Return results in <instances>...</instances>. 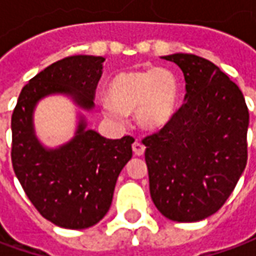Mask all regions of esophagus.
Wrapping results in <instances>:
<instances>
[{"label":"esophagus","mask_w":256,"mask_h":256,"mask_svg":"<svg viewBox=\"0 0 256 256\" xmlns=\"http://www.w3.org/2000/svg\"><path fill=\"white\" fill-rule=\"evenodd\" d=\"M133 152L136 156H142L145 152V146L138 141H136L133 144Z\"/></svg>","instance_id":"esophagus-1"}]
</instances>
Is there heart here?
Listing matches in <instances>:
<instances>
[{
  "label": "heart",
  "mask_w": 256,
  "mask_h": 256,
  "mask_svg": "<svg viewBox=\"0 0 256 256\" xmlns=\"http://www.w3.org/2000/svg\"><path fill=\"white\" fill-rule=\"evenodd\" d=\"M180 97L177 76L167 68L128 70L119 72L108 88L102 114L116 123L136 115L140 128L156 132L172 120Z\"/></svg>",
  "instance_id": "obj_1"
}]
</instances>
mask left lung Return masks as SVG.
I'll list each match as a JSON object with an SVG mask.
<instances>
[{"mask_svg":"<svg viewBox=\"0 0 256 256\" xmlns=\"http://www.w3.org/2000/svg\"><path fill=\"white\" fill-rule=\"evenodd\" d=\"M162 58L185 78V102L158 133L142 140L156 208L177 222H196L225 204L247 164V104L214 63L188 53Z\"/></svg>","mask_w":256,"mask_h":256,"instance_id":"obj_1","label":"left lung"}]
</instances>
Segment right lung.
<instances>
[{"mask_svg":"<svg viewBox=\"0 0 256 256\" xmlns=\"http://www.w3.org/2000/svg\"><path fill=\"white\" fill-rule=\"evenodd\" d=\"M104 60L78 54L50 64L22 89L12 114L14 174L40 214L66 229H86L104 218L118 177L133 156L134 138H104L79 115L74 138L46 148L36 138L32 115L36 102L50 94L70 96L79 108L93 110Z\"/></svg>","mask_w":256,"mask_h":256,"instance_id":"right-lung-1","label":"right lung"}]
</instances>
